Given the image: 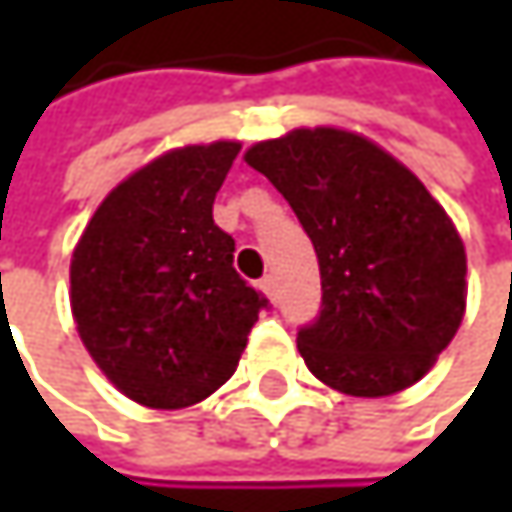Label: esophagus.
<instances>
[{"label":"esophagus","mask_w":512,"mask_h":512,"mask_svg":"<svg viewBox=\"0 0 512 512\" xmlns=\"http://www.w3.org/2000/svg\"><path fill=\"white\" fill-rule=\"evenodd\" d=\"M260 287H263V293H266L272 302L278 299V284H275V278H272V275H263V278H260Z\"/></svg>","instance_id":"1"}]
</instances>
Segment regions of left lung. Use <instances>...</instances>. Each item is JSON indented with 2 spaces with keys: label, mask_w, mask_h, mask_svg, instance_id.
<instances>
[{
  "label": "left lung",
  "mask_w": 512,
  "mask_h": 512,
  "mask_svg": "<svg viewBox=\"0 0 512 512\" xmlns=\"http://www.w3.org/2000/svg\"><path fill=\"white\" fill-rule=\"evenodd\" d=\"M246 162L317 252L323 305L296 335L308 370L353 397L415 385L465 314V246L442 204L403 162L335 127L257 142Z\"/></svg>",
  "instance_id": "obj_1"
}]
</instances>
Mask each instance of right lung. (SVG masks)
<instances>
[{
  "instance_id": "obj_1",
  "label": "right lung",
  "mask_w": 512,
  "mask_h": 512,
  "mask_svg": "<svg viewBox=\"0 0 512 512\" xmlns=\"http://www.w3.org/2000/svg\"><path fill=\"white\" fill-rule=\"evenodd\" d=\"M237 142L156 156L118 183L70 260L76 332L130 400L183 409L225 385L266 296L234 269V240L213 222Z\"/></svg>"
}]
</instances>
